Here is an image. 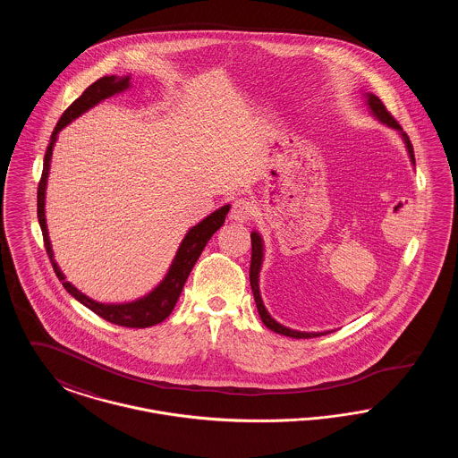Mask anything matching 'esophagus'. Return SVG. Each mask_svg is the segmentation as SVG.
<instances>
[{
    "instance_id": "1",
    "label": "esophagus",
    "mask_w": 458,
    "mask_h": 458,
    "mask_svg": "<svg viewBox=\"0 0 458 458\" xmlns=\"http://www.w3.org/2000/svg\"><path fill=\"white\" fill-rule=\"evenodd\" d=\"M254 209H252V204L247 200V199H237L232 206V211H230V218L237 223H245L249 221L252 216Z\"/></svg>"
}]
</instances>
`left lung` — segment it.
Returning a JSON list of instances; mask_svg holds the SVG:
<instances>
[{
	"mask_svg": "<svg viewBox=\"0 0 458 458\" xmlns=\"http://www.w3.org/2000/svg\"><path fill=\"white\" fill-rule=\"evenodd\" d=\"M364 96H366V99H368V106H369L370 113H372L381 123H385V125L392 127L394 131H400V135H402V139H403V142H405V148H407V151H409V157H411V161H412V165L415 166L414 148H412V142H411L409 135L400 127V123L393 118L392 114H390V111L386 109V106L383 105V101H381L377 96H374V94H370V92H366ZM250 240H252V258H250L249 278H250V286H252L254 301H256V307H258V310H259L262 323L269 327L271 331L280 333V335H284V336H292V338H314V336H321V335L331 333V331H323V333L295 331V329H290V327L276 323V321L271 318V314L266 310V307L262 304L261 292H259V271H261L262 258H264V247H262L261 235H259L258 232H252V233H250Z\"/></svg>",
	"mask_w": 458,
	"mask_h": 458,
	"instance_id": "8db88e82",
	"label": "left lung"
}]
</instances>
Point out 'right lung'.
Wrapping results in <instances>:
<instances>
[{"mask_svg":"<svg viewBox=\"0 0 458 458\" xmlns=\"http://www.w3.org/2000/svg\"><path fill=\"white\" fill-rule=\"evenodd\" d=\"M129 86H131V75H127V77H116V75L101 77L92 86H89L82 92V96L77 98L65 109V113L62 114L55 131L51 133L47 149L44 154L43 174H41L39 187H38V219H39L41 230H43L44 247H46V252L49 256V261L53 264V269H55L58 280L65 286L66 292L72 297H75L81 304L86 305L94 314H98L99 318L106 319L113 325L125 327H149L165 321L172 314L174 304H176V301L182 293V288L187 282L194 264L199 259V256L202 254L206 243L215 235V232H218L219 228L223 226L225 218L230 211V206L226 204V206L219 208L215 213H211L208 218L202 219L200 223H197L196 226H192L187 232L185 239L182 240L165 280L157 284L153 292L148 293L146 297H142L139 301H133V302H127V304H101V302H96V301L89 299L88 295H84L82 292H79L70 282H65V275L60 271L58 264L55 261V256H53L51 242L47 237L46 215H44L46 183H47L51 156H53V148H55L58 131L65 129L72 120H75L77 116H81L88 109L94 108L103 99H108L118 92H123L125 89H129Z\"/></svg>","mask_w":458,"mask_h":458,"instance_id":"add662e5","label":"right lung"}]
</instances>
